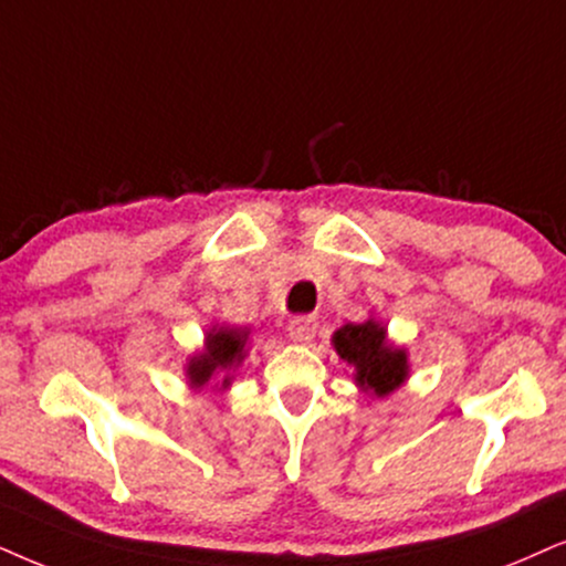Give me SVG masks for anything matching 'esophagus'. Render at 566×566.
<instances>
[{
  "label": "esophagus",
  "mask_w": 566,
  "mask_h": 566,
  "mask_svg": "<svg viewBox=\"0 0 566 566\" xmlns=\"http://www.w3.org/2000/svg\"><path fill=\"white\" fill-rule=\"evenodd\" d=\"M316 328H318V324H316V318H313V316H297L287 324L290 339L300 342V345H307V342L316 336Z\"/></svg>",
  "instance_id": "esophagus-1"
}]
</instances>
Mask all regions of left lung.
Segmentation results:
<instances>
[{"instance_id":"obj_1","label":"left lung","mask_w":566,"mask_h":566,"mask_svg":"<svg viewBox=\"0 0 566 566\" xmlns=\"http://www.w3.org/2000/svg\"><path fill=\"white\" fill-rule=\"evenodd\" d=\"M336 355L353 368V381L368 397L384 399L410 378L407 349L389 339V332L374 316L363 324H345L332 336Z\"/></svg>"}]
</instances>
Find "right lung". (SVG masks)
I'll return each mask as SVG.
<instances>
[{
  "mask_svg": "<svg viewBox=\"0 0 566 566\" xmlns=\"http://www.w3.org/2000/svg\"><path fill=\"white\" fill-rule=\"evenodd\" d=\"M250 349V328L213 324L206 328L203 347L185 363V378L192 391L230 389Z\"/></svg>",
  "mask_w": 566,
  "mask_h": 566,
  "instance_id": "add662e5",
  "label": "right lung"
}]
</instances>
